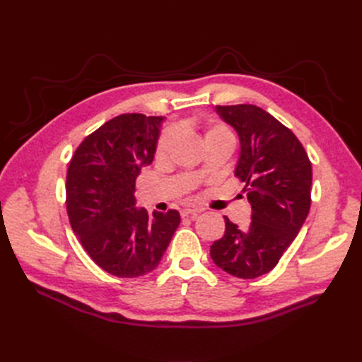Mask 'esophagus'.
I'll use <instances>...</instances> for the list:
<instances>
[{
  "label": "esophagus",
  "mask_w": 362,
  "mask_h": 362,
  "mask_svg": "<svg viewBox=\"0 0 362 362\" xmlns=\"http://www.w3.org/2000/svg\"><path fill=\"white\" fill-rule=\"evenodd\" d=\"M201 211L199 210H190V208H185V210H182L181 211V216L182 217H192V218H196L198 217V214H199Z\"/></svg>",
  "instance_id": "obj_1"
}]
</instances>
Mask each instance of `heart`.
Wrapping results in <instances>:
<instances>
[{
    "instance_id": "b5f03b06",
    "label": "heart",
    "mask_w": 362,
    "mask_h": 362,
    "mask_svg": "<svg viewBox=\"0 0 362 362\" xmlns=\"http://www.w3.org/2000/svg\"><path fill=\"white\" fill-rule=\"evenodd\" d=\"M175 139V133L172 129H166L163 131L158 144H157V149H156V156L158 158L166 157V154L169 152L172 144ZM211 140H222V141H228V144H234V134L231 133V129L226 128L225 125H213L205 131L204 134V144L205 141H211Z\"/></svg>"
}]
</instances>
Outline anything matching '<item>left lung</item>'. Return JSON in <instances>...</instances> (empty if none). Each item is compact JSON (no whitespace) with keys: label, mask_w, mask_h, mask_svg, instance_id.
<instances>
[{"label":"left lung","mask_w":362,"mask_h":362,"mask_svg":"<svg viewBox=\"0 0 362 362\" xmlns=\"http://www.w3.org/2000/svg\"><path fill=\"white\" fill-rule=\"evenodd\" d=\"M240 139L235 177L245 182L252 206L246 231L225 217V234L210 254L229 275L254 279L278 264L310 213L313 168L300 141L262 108L216 105Z\"/></svg>","instance_id":"8db88e82"}]
</instances>
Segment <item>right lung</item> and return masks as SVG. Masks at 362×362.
Returning a JSON list of instances; mask_svg holds the SVG:
<instances>
[{
  "label": "right lung",
  "mask_w": 362,
  "mask_h": 362,
  "mask_svg": "<svg viewBox=\"0 0 362 362\" xmlns=\"http://www.w3.org/2000/svg\"><path fill=\"white\" fill-rule=\"evenodd\" d=\"M161 122V116H116L81 141L68 168L74 233L96 264L119 278L154 270L181 222L177 210L136 208V178L154 160Z\"/></svg>",
  "instance_id": "1"
}]
</instances>
